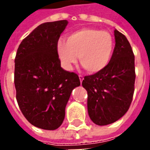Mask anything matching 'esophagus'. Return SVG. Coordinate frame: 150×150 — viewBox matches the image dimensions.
I'll return each instance as SVG.
<instances>
[{
  "instance_id": "1",
  "label": "esophagus",
  "mask_w": 150,
  "mask_h": 150,
  "mask_svg": "<svg viewBox=\"0 0 150 150\" xmlns=\"http://www.w3.org/2000/svg\"><path fill=\"white\" fill-rule=\"evenodd\" d=\"M79 80H80V83H82L83 82V76L81 75H79Z\"/></svg>"
}]
</instances>
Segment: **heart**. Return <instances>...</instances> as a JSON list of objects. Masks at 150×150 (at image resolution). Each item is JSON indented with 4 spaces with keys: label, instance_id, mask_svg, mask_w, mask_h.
Segmentation results:
<instances>
[{
    "label": "heart",
    "instance_id": "obj_1",
    "mask_svg": "<svg viewBox=\"0 0 150 150\" xmlns=\"http://www.w3.org/2000/svg\"><path fill=\"white\" fill-rule=\"evenodd\" d=\"M114 49L112 35L96 28H83L70 34L67 41L59 38L56 52L61 64L71 70L79 59L82 67L89 73H97L109 63Z\"/></svg>",
    "mask_w": 150,
    "mask_h": 150
}]
</instances>
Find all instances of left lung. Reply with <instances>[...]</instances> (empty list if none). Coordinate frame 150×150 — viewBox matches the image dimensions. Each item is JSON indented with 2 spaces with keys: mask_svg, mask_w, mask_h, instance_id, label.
Segmentation results:
<instances>
[{
  "mask_svg": "<svg viewBox=\"0 0 150 150\" xmlns=\"http://www.w3.org/2000/svg\"><path fill=\"white\" fill-rule=\"evenodd\" d=\"M116 45L108 66L85 76L82 85L88 92V111L98 125L116 122L129 110L134 93L135 59L130 43L114 30Z\"/></svg>",
  "mask_w": 150,
  "mask_h": 150,
  "instance_id": "obj_1",
  "label": "left lung"
}]
</instances>
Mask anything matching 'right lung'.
<instances>
[{"mask_svg":"<svg viewBox=\"0 0 150 150\" xmlns=\"http://www.w3.org/2000/svg\"><path fill=\"white\" fill-rule=\"evenodd\" d=\"M67 20L45 22L19 45L15 57L16 99L31 125L54 130L62 125L72 90L80 85L77 74L64 71L56 43Z\"/></svg>","mask_w":150,"mask_h":150,"instance_id":"obj_1","label":"right lung"}]
</instances>
